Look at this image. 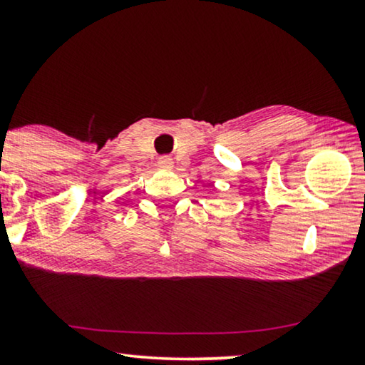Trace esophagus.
I'll list each match as a JSON object with an SVG mask.
<instances>
[{
	"mask_svg": "<svg viewBox=\"0 0 365 365\" xmlns=\"http://www.w3.org/2000/svg\"><path fill=\"white\" fill-rule=\"evenodd\" d=\"M158 164H159V168H163V169H171L173 168V158L161 156L158 159Z\"/></svg>",
	"mask_w": 365,
	"mask_h": 365,
	"instance_id": "esophagus-1",
	"label": "esophagus"
}]
</instances>
